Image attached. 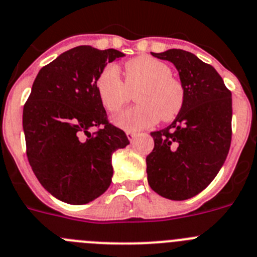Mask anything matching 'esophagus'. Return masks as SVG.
Returning a JSON list of instances; mask_svg holds the SVG:
<instances>
[{
	"mask_svg": "<svg viewBox=\"0 0 257 257\" xmlns=\"http://www.w3.org/2000/svg\"><path fill=\"white\" fill-rule=\"evenodd\" d=\"M126 136H128V138H129V141H131V142H133V141L137 138V133H136V132L128 131V132H126Z\"/></svg>",
	"mask_w": 257,
	"mask_h": 257,
	"instance_id": "obj_1",
	"label": "esophagus"
}]
</instances>
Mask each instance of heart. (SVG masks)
Returning <instances> with one entry per match:
<instances>
[{"label": "heart", "mask_w": 257, "mask_h": 257, "mask_svg": "<svg viewBox=\"0 0 257 257\" xmlns=\"http://www.w3.org/2000/svg\"><path fill=\"white\" fill-rule=\"evenodd\" d=\"M137 106L114 117V123L125 131L149 128L161 119L173 120L183 107L184 88L172 77V69L151 56H138L125 62V82L119 69L107 65L96 80V88L106 110L117 112L129 100V91H136Z\"/></svg>", "instance_id": "1"}]
</instances>
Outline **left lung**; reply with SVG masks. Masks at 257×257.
<instances>
[{"instance_id":"8db88e82","label":"left lung","mask_w":257,"mask_h":257,"mask_svg":"<svg viewBox=\"0 0 257 257\" xmlns=\"http://www.w3.org/2000/svg\"><path fill=\"white\" fill-rule=\"evenodd\" d=\"M174 64L184 103L172 124L152 132L155 147L146 157L147 180L169 200H188L212 182L232 141V93L211 65L183 50L154 54Z\"/></svg>"}]
</instances>
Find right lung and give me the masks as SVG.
Returning a JSON list of instances; mask_svg holds the SVG:
<instances>
[{
    "label": "right lung",
    "instance_id": "obj_1",
    "mask_svg": "<svg viewBox=\"0 0 257 257\" xmlns=\"http://www.w3.org/2000/svg\"><path fill=\"white\" fill-rule=\"evenodd\" d=\"M120 51L78 46L43 66L23 110L27 156L39 183L70 205L100 197L110 187L111 156L129 145L108 123L96 88L107 62ZM98 127L94 134L89 129Z\"/></svg>",
    "mask_w": 257,
    "mask_h": 257
}]
</instances>
